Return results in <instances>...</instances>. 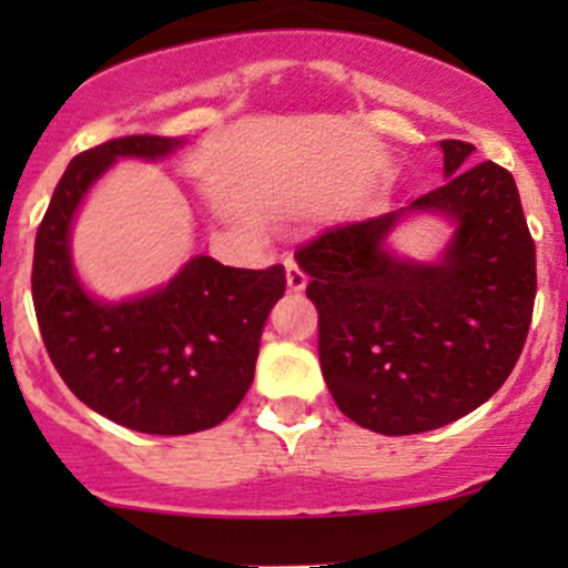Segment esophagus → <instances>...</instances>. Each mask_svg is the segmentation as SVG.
<instances>
[{
    "instance_id": "esophagus-1",
    "label": "esophagus",
    "mask_w": 568,
    "mask_h": 568,
    "mask_svg": "<svg viewBox=\"0 0 568 568\" xmlns=\"http://www.w3.org/2000/svg\"><path fill=\"white\" fill-rule=\"evenodd\" d=\"M285 277H288V288L294 291V294H300V291H305L307 274L302 272V268L296 266L294 261H285Z\"/></svg>"
}]
</instances>
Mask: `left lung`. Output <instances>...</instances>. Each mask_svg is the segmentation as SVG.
<instances>
[{"mask_svg": "<svg viewBox=\"0 0 568 568\" xmlns=\"http://www.w3.org/2000/svg\"><path fill=\"white\" fill-rule=\"evenodd\" d=\"M439 151L443 186L296 252L318 307L326 387L343 415L387 437L448 426L500 390L536 300V247L511 173L473 164L467 142ZM415 215L452 227L432 262L389 242Z\"/></svg>", "mask_w": 568, "mask_h": 568, "instance_id": "8db88e82", "label": "left lung"}]
</instances>
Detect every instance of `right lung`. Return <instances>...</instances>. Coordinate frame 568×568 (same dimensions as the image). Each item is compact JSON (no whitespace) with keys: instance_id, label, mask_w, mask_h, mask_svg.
I'll list each match as a JSON object with an SVG mask.
<instances>
[{"instance_id":"add662e5","label":"right lung","mask_w":568,"mask_h":568,"mask_svg":"<svg viewBox=\"0 0 568 568\" xmlns=\"http://www.w3.org/2000/svg\"><path fill=\"white\" fill-rule=\"evenodd\" d=\"M186 142L134 134L73 159L40 222L32 263L40 335L62 382L118 426L159 437L214 428L242 404L261 332L285 294L283 266L255 272L209 255L125 300H101L82 283L71 233L95 183L120 159L162 162Z\"/></svg>"}]
</instances>
